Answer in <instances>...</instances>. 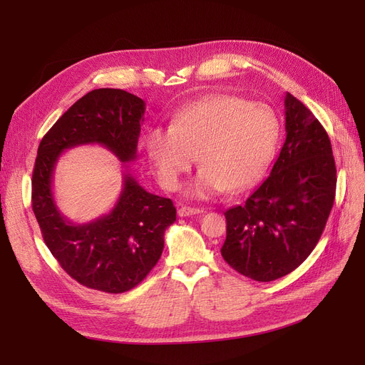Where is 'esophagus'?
<instances>
[{"mask_svg":"<svg viewBox=\"0 0 365 365\" xmlns=\"http://www.w3.org/2000/svg\"><path fill=\"white\" fill-rule=\"evenodd\" d=\"M204 213L202 208H192V207H181L178 210V216L185 217V216H193V215H201Z\"/></svg>","mask_w":365,"mask_h":365,"instance_id":"esophagus-1","label":"esophagus"}]
</instances>
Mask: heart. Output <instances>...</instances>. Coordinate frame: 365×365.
Returning <instances> with one entry per match:
<instances>
[{
	"instance_id": "heart-1",
	"label": "heart",
	"mask_w": 365,
	"mask_h": 365,
	"mask_svg": "<svg viewBox=\"0 0 365 365\" xmlns=\"http://www.w3.org/2000/svg\"><path fill=\"white\" fill-rule=\"evenodd\" d=\"M279 138L280 121L271 106L210 94L176 113L172 126L153 128L146 150L160 184L169 192L180 189L197 155L202 168L187 184L185 195L213 200L256 184L274 160Z\"/></svg>"
}]
</instances>
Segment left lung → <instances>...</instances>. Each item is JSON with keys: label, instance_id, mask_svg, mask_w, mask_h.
I'll list each match as a JSON object with an SVG mask.
<instances>
[{"label": "left lung", "instance_id": "8db88e82", "mask_svg": "<svg viewBox=\"0 0 365 365\" xmlns=\"http://www.w3.org/2000/svg\"><path fill=\"white\" fill-rule=\"evenodd\" d=\"M286 140L269 176L244 205L225 212L220 254L257 282L292 272L322 237L332 210L336 168L327 132L292 94L284 96Z\"/></svg>", "mask_w": 365, "mask_h": 365}]
</instances>
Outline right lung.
Wrapping results in <instances>:
<instances>
[{
    "mask_svg": "<svg viewBox=\"0 0 365 365\" xmlns=\"http://www.w3.org/2000/svg\"><path fill=\"white\" fill-rule=\"evenodd\" d=\"M145 111L146 103L128 91H90L43 135L33 169L31 207L43 242L74 280L108 294L126 292L146 279L176 220L169 197L146 192L128 170L126 163L137 158ZM82 144H101L125 164L124 187L111 212L74 225L53 201L52 176L61 152Z\"/></svg>",
    "mask_w": 365,
    "mask_h": 365,
    "instance_id": "add662e5",
    "label": "right lung"
}]
</instances>
